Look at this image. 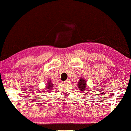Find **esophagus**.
<instances>
[{
  "mask_svg": "<svg viewBox=\"0 0 131 131\" xmlns=\"http://www.w3.org/2000/svg\"><path fill=\"white\" fill-rule=\"evenodd\" d=\"M70 82V81L69 80H66V81H65L64 82V83H69Z\"/></svg>",
  "mask_w": 131,
  "mask_h": 131,
  "instance_id": "34e87169",
  "label": "esophagus"
}]
</instances>
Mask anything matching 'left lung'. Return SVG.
<instances>
[{"instance_id":"obj_1","label":"left lung","mask_w":131,"mask_h":131,"mask_svg":"<svg viewBox=\"0 0 131 131\" xmlns=\"http://www.w3.org/2000/svg\"><path fill=\"white\" fill-rule=\"evenodd\" d=\"M78 86L79 88L80 91L82 93H88V91H87V85L86 81L85 80V78H81L78 82Z\"/></svg>"}]
</instances>
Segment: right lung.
<instances>
[{
    "instance_id": "add662e5",
    "label": "right lung",
    "mask_w": 131,
    "mask_h": 131,
    "mask_svg": "<svg viewBox=\"0 0 131 131\" xmlns=\"http://www.w3.org/2000/svg\"><path fill=\"white\" fill-rule=\"evenodd\" d=\"M53 83H51V81L50 80H49L48 81V83H47L46 86L45 87V89H46V91L48 92H50L51 91V90H53Z\"/></svg>"
}]
</instances>
